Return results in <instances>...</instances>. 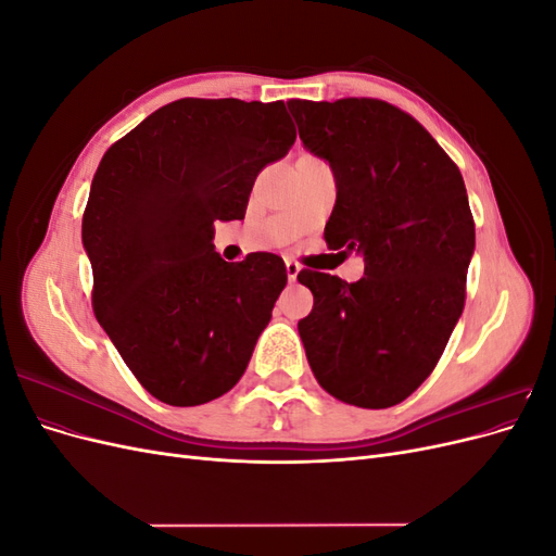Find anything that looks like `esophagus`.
Masks as SVG:
<instances>
[{
    "label": "esophagus",
    "instance_id": "esophagus-1",
    "mask_svg": "<svg viewBox=\"0 0 556 556\" xmlns=\"http://www.w3.org/2000/svg\"><path fill=\"white\" fill-rule=\"evenodd\" d=\"M285 268H288V280H290V282H294V280H296V276H299V271H301L299 262L288 260V262H285Z\"/></svg>",
    "mask_w": 556,
    "mask_h": 556
}]
</instances>
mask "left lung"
<instances>
[{
    "label": "left lung",
    "mask_w": 556,
    "mask_h": 556,
    "mask_svg": "<svg viewBox=\"0 0 556 556\" xmlns=\"http://www.w3.org/2000/svg\"><path fill=\"white\" fill-rule=\"evenodd\" d=\"M288 109L339 185L327 245L364 255L357 282L296 276L315 299L299 323L313 376L350 406H396L431 376L464 311L476 250L464 178L413 115L380 99Z\"/></svg>",
    "instance_id": "1"
}]
</instances>
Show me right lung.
<instances>
[{"instance_id": "1", "label": "right lung", "mask_w": 556, "mask_h": 556, "mask_svg": "<svg viewBox=\"0 0 556 556\" xmlns=\"http://www.w3.org/2000/svg\"><path fill=\"white\" fill-rule=\"evenodd\" d=\"M296 139L282 102L178 99L115 141L92 178L83 245L92 308L129 371L169 406L227 394L288 285L274 252L225 262L257 174Z\"/></svg>"}]
</instances>
